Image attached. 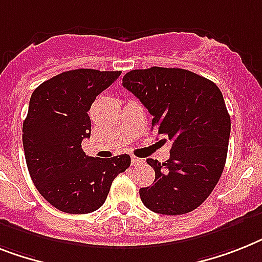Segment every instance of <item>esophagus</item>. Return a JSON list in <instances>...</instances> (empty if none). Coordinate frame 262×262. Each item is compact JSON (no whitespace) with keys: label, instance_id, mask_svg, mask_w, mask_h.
Segmentation results:
<instances>
[{"label":"esophagus","instance_id":"34e87169","mask_svg":"<svg viewBox=\"0 0 262 262\" xmlns=\"http://www.w3.org/2000/svg\"><path fill=\"white\" fill-rule=\"evenodd\" d=\"M131 163H133V166H139V165H142V163H143V159L133 157V158H131Z\"/></svg>","mask_w":262,"mask_h":262}]
</instances>
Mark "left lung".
Wrapping results in <instances>:
<instances>
[{"label": "left lung", "instance_id": "8db88e82", "mask_svg": "<svg viewBox=\"0 0 262 262\" xmlns=\"http://www.w3.org/2000/svg\"><path fill=\"white\" fill-rule=\"evenodd\" d=\"M123 87L152 115L151 129L172 142L165 163L147 159L155 181L139 190L140 200L166 215L193 211L210 195L226 162L230 116L221 91L187 69L162 67L129 71Z\"/></svg>", "mask_w": 262, "mask_h": 262}]
</instances>
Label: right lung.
<instances>
[{
    "instance_id": "add662e5",
    "label": "right lung",
    "mask_w": 262,
    "mask_h": 262,
    "mask_svg": "<svg viewBox=\"0 0 262 262\" xmlns=\"http://www.w3.org/2000/svg\"><path fill=\"white\" fill-rule=\"evenodd\" d=\"M120 71L73 69L40 84L30 96L23 144L30 178L52 206L87 214L104 204L112 181L131 165L129 155L94 158L81 142L91 136V105Z\"/></svg>"
}]
</instances>
